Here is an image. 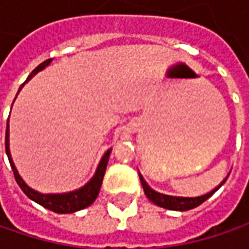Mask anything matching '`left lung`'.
<instances>
[{
    "label": "left lung",
    "mask_w": 249,
    "mask_h": 249,
    "mask_svg": "<svg viewBox=\"0 0 249 249\" xmlns=\"http://www.w3.org/2000/svg\"><path fill=\"white\" fill-rule=\"evenodd\" d=\"M140 178H141V184H142V188H144V193H145V196H147L149 201H152L155 205L165 208V209H170V211H188V209L196 208L198 205H201L202 202H205L209 196H213L216 190H219V187L223 186V183L226 181L225 178L220 186L216 187L215 190H212L211 193H208L205 196H196V198H186V196H172L157 193L152 188H149V186H147V183L144 181L142 177L140 176Z\"/></svg>",
    "instance_id": "obj_1"
}]
</instances>
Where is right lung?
<instances>
[{
    "label": "right lung",
    "instance_id": "add662e5",
    "mask_svg": "<svg viewBox=\"0 0 249 249\" xmlns=\"http://www.w3.org/2000/svg\"><path fill=\"white\" fill-rule=\"evenodd\" d=\"M50 62H51V59L40 63L33 72L29 74V77L26 79L24 83L29 82L36 73L43 71L44 68ZM8 120H9V118H8ZM5 151H6V155H8V159H9L11 167L14 170L15 180L19 184V187L22 188V191L30 199H33L34 202H37V204H40L44 208H47V209H50L53 212H56V213H72V212H76V211H80V209H84V208L90 206L95 201V198H97L98 193H100L102 178H104V175H105V169H107V163H108L110 154V149L105 152V155L102 157L100 165L97 167V172H95L94 177L82 188H79L76 191H72V193H66V194H40V193L34 191L33 188H30L24 183L23 180H22V177L19 176L16 167H15L14 160L11 158V152H9V124H6V133H5Z\"/></svg>",
    "mask_w": 249,
    "mask_h": 249
}]
</instances>
